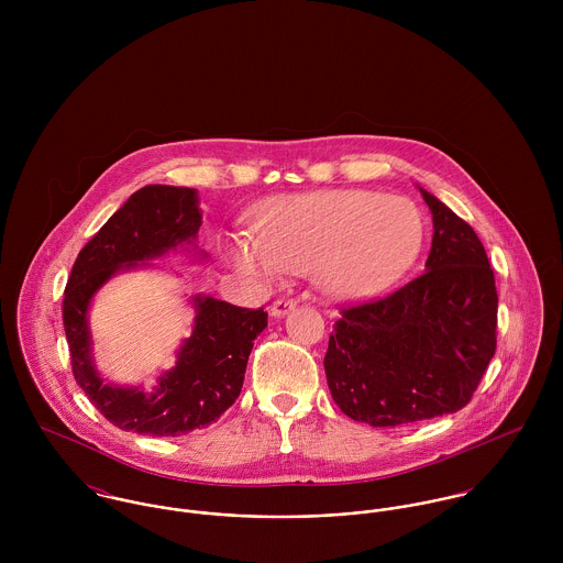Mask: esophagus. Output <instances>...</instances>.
<instances>
[{"label": "esophagus", "mask_w": 563, "mask_h": 563, "mask_svg": "<svg viewBox=\"0 0 563 563\" xmlns=\"http://www.w3.org/2000/svg\"><path fill=\"white\" fill-rule=\"evenodd\" d=\"M295 301H290V299H277V301H273L271 303V308H268V314L273 317V319H282V317H286L288 312H292L295 310Z\"/></svg>", "instance_id": "1"}]
</instances>
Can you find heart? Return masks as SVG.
Here are the masks:
<instances>
[{"label": "heart", "instance_id": "heart-1", "mask_svg": "<svg viewBox=\"0 0 563 563\" xmlns=\"http://www.w3.org/2000/svg\"><path fill=\"white\" fill-rule=\"evenodd\" d=\"M422 241L418 208L397 195L331 188L271 201L257 234L228 242V260L244 275L279 279L314 271L331 297L360 299L384 290L409 266Z\"/></svg>", "mask_w": 563, "mask_h": 563}]
</instances>
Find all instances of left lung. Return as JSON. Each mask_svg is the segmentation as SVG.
Returning a JSON list of instances; mask_svg holds the SVG:
<instances>
[{
	"label": "left lung",
	"mask_w": 563,
	"mask_h": 563,
	"mask_svg": "<svg viewBox=\"0 0 563 563\" xmlns=\"http://www.w3.org/2000/svg\"><path fill=\"white\" fill-rule=\"evenodd\" d=\"M433 219L424 271L395 292L344 308L329 335L327 386L371 427L462 409L496 351L498 295L475 230L420 188Z\"/></svg>",
	"instance_id": "obj_1"
}]
</instances>
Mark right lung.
<instances>
[{"mask_svg": "<svg viewBox=\"0 0 563 563\" xmlns=\"http://www.w3.org/2000/svg\"><path fill=\"white\" fill-rule=\"evenodd\" d=\"M201 210L195 188L150 184L136 190L84 244L71 268L63 322L74 377L90 402L119 429L177 438L208 427L241 395L253 340L264 331V308L249 310L228 301L192 297L195 327L162 373L154 393L114 386L99 377L92 362L88 308L95 292L119 271L147 266L173 249L197 251ZM199 255L206 253L199 249Z\"/></svg>", "mask_w": 563, "mask_h": 563, "instance_id": "add662e5", "label": "right lung"}]
</instances>
